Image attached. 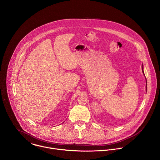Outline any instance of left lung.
I'll return each instance as SVG.
<instances>
[{"instance_id":"obj_1","label":"left lung","mask_w":160,"mask_h":160,"mask_svg":"<svg viewBox=\"0 0 160 160\" xmlns=\"http://www.w3.org/2000/svg\"><path fill=\"white\" fill-rule=\"evenodd\" d=\"M142 73H144V71H143V66L142 65ZM146 91H147V81H146Z\"/></svg>"}]
</instances>
